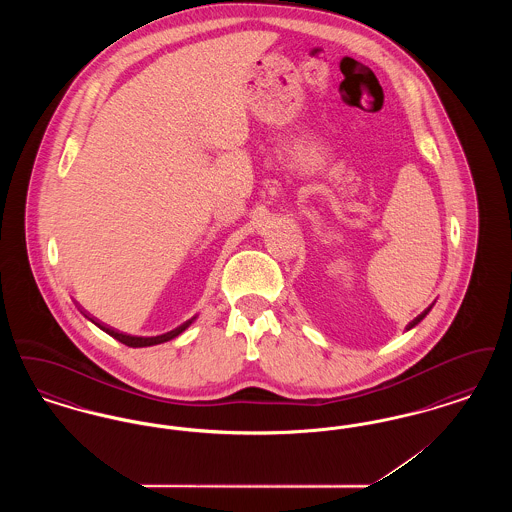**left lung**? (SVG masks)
Returning a JSON list of instances; mask_svg holds the SVG:
<instances>
[{
  "mask_svg": "<svg viewBox=\"0 0 512 512\" xmlns=\"http://www.w3.org/2000/svg\"><path fill=\"white\" fill-rule=\"evenodd\" d=\"M430 309H432V307H428V309H426V311H422V313H420V315H418V317L414 318L413 322H409V326H407V330H411V328H413V326H416V324H418V322H420V320H422V318L426 317V315H428V313H430Z\"/></svg>",
  "mask_w": 512,
  "mask_h": 512,
  "instance_id": "obj_1",
  "label": "left lung"
}]
</instances>
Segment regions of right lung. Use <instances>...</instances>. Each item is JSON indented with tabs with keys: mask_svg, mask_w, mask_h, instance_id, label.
<instances>
[{
	"mask_svg": "<svg viewBox=\"0 0 512 512\" xmlns=\"http://www.w3.org/2000/svg\"><path fill=\"white\" fill-rule=\"evenodd\" d=\"M90 318L96 326H99L103 332H107L109 336H113L115 340L121 341L124 345H128V347H149V345H157V343H163V341L172 340V338H176L178 334H182L192 322H194V318H190V320H186L184 324H180L178 328H174L171 332H167V334H161V336H153V338H138V336H128V334H122V332H117L115 328H111V326H107V324H103V322H99L98 318L88 317Z\"/></svg>",
	"mask_w": 512,
	"mask_h": 512,
	"instance_id": "1",
	"label": "right lung"
}]
</instances>
